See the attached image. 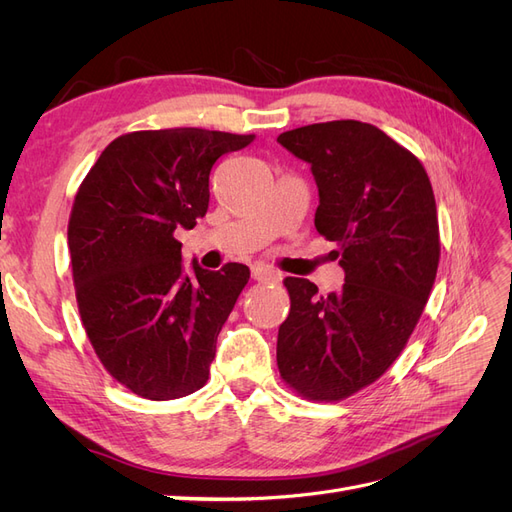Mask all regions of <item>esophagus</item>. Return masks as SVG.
Segmentation results:
<instances>
[{
	"mask_svg": "<svg viewBox=\"0 0 512 512\" xmlns=\"http://www.w3.org/2000/svg\"><path fill=\"white\" fill-rule=\"evenodd\" d=\"M252 277H254V280H258V282H280L282 280V273H277L271 267L256 265V267H252Z\"/></svg>",
	"mask_w": 512,
	"mask_h": 512,
	"instance_id": "obj_1",
	"label": "esophagus"
}]
</instances>
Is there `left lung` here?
<instances>
[{"label": "left lung", "mask_w": 512, "mask_h": 512, "mask_svg": "<svg viewBox=\"0 0 512 512\" xmlns=\"http://www.w3.org/2000/svg\"><path fill=\"white\" fill-rule=\"evenodd\" d=\"M312 166L316 230L337 243L346 284L320 297L286 277L290 314L277 367L314 401H339L376 382L408 344L440 262L436 198L423 164L371 123H312L277 136Z\"/></svg>", "instance_id": "obj_1"}]
</instances>
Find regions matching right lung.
I'll use <instances>...</instances> for the list:
<instances>
[{"label": "right lung", "instance_id": "1", "mask_svg": "<svg viewBox=\"0 0 512 512\" xmlns=\"http://www.w3.org/2000/svg\"><path fill=\"white\" fill-rule=\"evenodd\" d=\"M254 134L143 130L108 145L76 192L68 247L76 303L98 359L138 397L203 389L215 342L250 269L185 273L175 230L209 209V173Z\"/></svg>", "mask_w": 512, "mask_h": 512}]
</instances>
